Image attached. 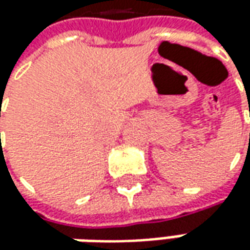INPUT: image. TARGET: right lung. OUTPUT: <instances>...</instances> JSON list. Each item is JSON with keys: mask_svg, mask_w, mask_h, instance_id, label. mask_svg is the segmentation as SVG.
<instances>
[{"mask_svg": "<svg viewBox=\"0 0 250 250\" xmlns=\"http://www.w3.org/2000/svg\"><path fill=\"white\" fill-rule=\"evenodd\" d=\"M0 116H1V115H0Z\"/></svg>", "mask_w": 250, "mask_h": 250, "instance_id": "obj_1", "label": "right lung"}]
</instances>
